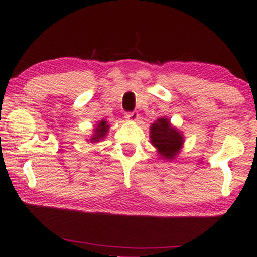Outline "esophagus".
Instances as JSON below:
<instances>
[{
    "label": "esophagus",
    "instance_id": "34e87169",
    "mask_svg": "<svg viewBox=\"0 0 257 257\" xmlns=\"http://www.w3.org/2000/svg\"><path fill=\"white\" fill-rule=\"evenodd\" d=\"M138 116H139V114H138L137 111H132V112H126L125 113V118H126V119H128V120H137Z\"/></svg>",
    "mask_w": 257,
    "mask_h": 257
}]
</instances>
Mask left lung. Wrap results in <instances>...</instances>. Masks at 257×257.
I'll return each instance as SVG.
<instances>
[{
	"label": "left lung",
	"mask_w": 257,
	"mask_h": 257,
	"mask_svg": "<svg viewBox=\"0 0 257 257\" xmlns=\"http://www.w3.org/2000/svg\"><path fill=\"white\" fill-rule=\"evenodd\" d=\"M152 144L158 148L159 154L165 159H174L183 145V137L172 127L167 118H159L151 127Z\"/></svg>",
	"instance_id": "left-lung-1"
}]
</instances>
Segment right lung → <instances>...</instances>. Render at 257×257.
I'll list each match as a JSON object with an SVG mask.
<instances>
[{
	"instance_id": "obj_1",
	"label": "right lung",
	"mask_w": 257,
	"mask_h": 257,
	"mask_svg": "<svg viewBox=\"0 0 257 257\" xmlns=\"http://www.w3.org/2000/svg\"><path fill=\"white\" fill-rule=\"evenodd\" d=\"M107 130H109V125H106V121L102 120L99 124H97V127H96V130H95V135L90 140L97 141L99 139H102V138H104V136L106 135Z\"/></svg>"
}]
</instances>
